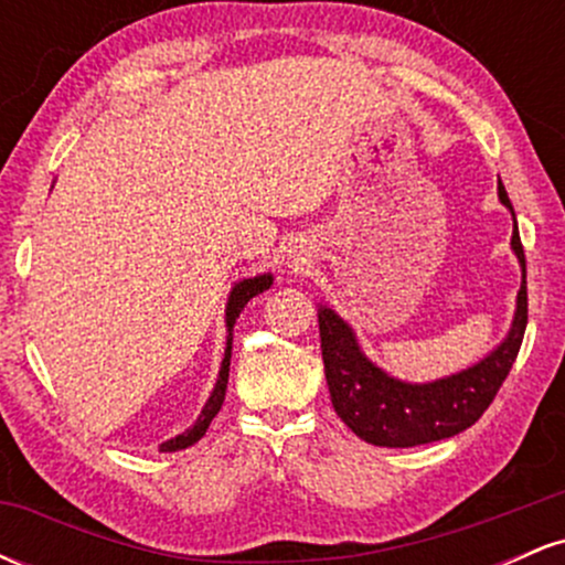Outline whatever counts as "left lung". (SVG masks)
<instances>
[{
	"instance_id": "left-lung-1",
	"label": "left lung",
	"mask_w": 565,
	"mask_h": 565,
	"mask_svg": "<svg viewBox=\"0 0 565 565\" xmlns=\"http://www.w3.org/2000/svg\"><path fill=\"white\" fill-rule=\"evenodd\" d=\"M497 191L499 201L512 212L502 180H499ZM512 217H515V212H512ZM512 252L523 268V284L518 291V308L510 334L483 361L465 369V372L451 374V377L425 382V385H412V382L391 377L361 353L353 329L334 310H319L321 355L329 395H332L337 417L355 436L374 446L406 449V446L451 438L481 419V414L494 401L502 382L508 380L512 364H515L529 321L526 257H523L518 225L512 231Z\"/></svg>"
}]
</instances>
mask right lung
Wrapping results in <instances>:
<instances>
[{
    "instance_id": "obj_1",
    "label": "right lung",
    "mask_w": 565,
    "mask_h": 565,
    "mask_svg": "<svg viewBox=\"0 0 565 565\" xmlns=\"http://www.w3.org/2000/svg\"><path fill=\"white\" fill-rule=\"evenodd\" d=\"M270 284H274V276L263 274V276H255V278H244V281H238L236 287H233L231 297H228V308H225V327H228V342H225V359H223V366H220V377L215 382V391H212L210 401H206L204 408H201L199 419H196V423H193V427H188L183 436H174L170 440H164V444L159 446V451L188 449V446H193L201 436H204L206 427H210L212 419H215V414L220 412V406H223V401H225V387H228L231 348H233V323H236L238 313H242V310H244V305L249 302L255 295H260V291L270 289Z\"/></svg>"
}]
</instances>
